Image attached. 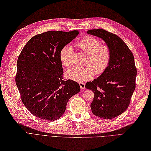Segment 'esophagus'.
Segmentation results:
<instances>
[{
  "label": "esophagus",
  "instance_id": "obj_1",
  "mask_svg": "<svg viewBox=\"0 0 151 151\" xmlns=\"http://www.w3.org/2000/svg\"><path fill=\"white\" fill-rule=\"evenodd\" d=\"M79 85H80V88H81V89L82 90H83V89H84L85 88H86V84H85L84 83H79Z\"/></svg>",
  "mask_w": 151,
  "mask_h": 151
}]
</instances>
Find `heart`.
<instances>
[{"label":"heart","instance_id":"heart-1","mask_svg":"<svg viewBox=\"0 0 151 151\" xmlns=\"http://www.w3.org/2000/svg\"><path fill=\"white\" fill-rule=\"evenodd\" d=\"M80 50L88 55L87 65L84 68H73L65 73L66 78L75 82H83L92 78L96 73L101 74L109 65L110 60V50L108 46L101 45L98 39L88 36L77 42ZM61 63L64 67L69 68L73 65V52L69 46H65L60 53Z\"/></svg>","mask_w":151,"mask_h":151}]
</instances>
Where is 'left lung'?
I'll list each match as a JSON object with an SVG mask.
<instances>
[{
  "label": "left lung",
  "instance_id": "8db88e82",
  "mask_svg": "<svg viewBox=\"0 0 151 151\" xmlns=\"http://www.w3.org/2000/svg\"><path fill=\"white\" fill-rule=\"evenodd\" d=\"M87 33L101 38L110 50V60L105 71L86 85L94 94L91 110L101 119H114L127 109L135 89L137 72L134 57L115 34L101 29L89 30Z\"/></svg>",
  "mask_w": 151,
  "mask_h": 151
}]
</instances>
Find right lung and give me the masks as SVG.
<instances>
[{
    "label": "right lung",
    "mask_w": 151,
    "mask_h": 151,
    "mask_svg": "<svg viewBox=\"0 0 151 151\" xmlns=\"http://www.w3.org/2000/svg\"><path fill=\"white\" fill-rule=\"evenodd\" d=\"M79 31H48L32 37L17 60L16 84L22 101L34 116L55 121L63 116L73 96L80 91L79 84L63 80L60 53Z\"/></svg>",
    "instance_id": "add662e5"
}]
</instances>
